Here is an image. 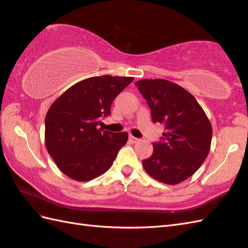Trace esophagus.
I'll return each instance as SVG.
<instances>
[{"label":"esophagus","instance_id":"esophagus-1","mask_svg":"<svg viewBox=\"0 0 248 248\" xmlns=\"http://www.w3.org/2000/svg\"><path fill=\"white\" fill-rule=\"evenodd\" d=\"M129 140L132 142V144H136V142H138L140 140H139V139H137V138L132 137V136H129Z\"/></svg>","mask_w":248,"mask_h":248}]
</instances>
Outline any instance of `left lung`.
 <instances>
[{
  "label": "left lung",
  "mask_w": 248,
  "mask_h": 248,
  "mask_svg": "<svg viewBox=\"0 0 248 248\" xmlns=\"http://www.w3.org/2000/svg\"><path fill=\"white\" fill-rule=\"evenodd\" d=\"M151 109L153 122L166 125L153 154L142 160L152 178L175 185L192 176L207 158L212 127L204 109L185 89L167 79H140L136 82Z\"/></svg>",
  "instance_id": "8db88e82"
}]
</instances>
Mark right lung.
Returning a JSON list of instances; mask_svg holds the SVG:
<instances>
[{
	"mask_svg": "<svg viewBox=\"0 0 248 248\" xmlns=\"http://www.w3.org/2000/svg\"><path fill=\"white\" fill-rule=\"evenodd\" d=\"M132 80L110 76L86 78L51 104L46 117V147L67 177L90 181L112 166L128 133L103 131L97 125L110 114L112 101Z\"/></svg>",
	"mask_w": 248,
	"mask_h": 248,
	"instance_id": "right-lung-1",
	"label": "right lung"
}]
</instances>
